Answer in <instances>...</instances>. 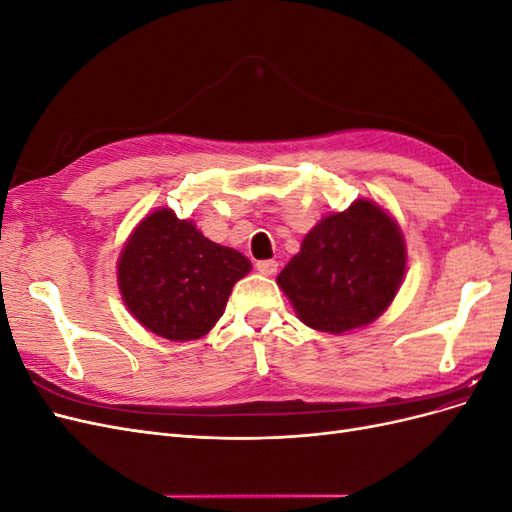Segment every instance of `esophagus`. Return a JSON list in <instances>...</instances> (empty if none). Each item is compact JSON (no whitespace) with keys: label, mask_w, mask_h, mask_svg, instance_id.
Wrapping results in <instances>:
<instances>
[{"label":"esophagus","mask_w":512,"mask_h":512,"mask_svg":"<svg viewBox=\"0 0 512 512\" xmlns=\"http://www.w3.org/2000/svg\"><path fill=\"white\" fill-rule=\"evenodd\" d=\"M256 269L265 275H275L277 271V260H258Z\"/></svg>","instance_id":"obj_1"}]
</instances>
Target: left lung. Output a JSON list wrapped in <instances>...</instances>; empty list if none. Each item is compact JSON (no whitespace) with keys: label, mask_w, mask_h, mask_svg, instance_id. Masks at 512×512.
<instances>
[{"label":"left lung","mask_w":512,"mask_h":512,"mask_svg":"<svg viewBox=\"0 0 512 512\" xmlns=\"http://www.w3.org/2000/svg\"><path fill=\"white\" fill-rule=\"evenodd\" d=\"M406 271V245L378 205L356 200L324 218L277 275L299 318L316 331L346 333L391 305Z\"/></svg>","instance_id":"obj_1"}]
</instances>
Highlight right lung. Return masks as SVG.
<instances>
[{"label":"right lung","mask_w":512,"mask_h":512,"mask_svg":"<svg viewBox=\"0 0 512 512\" xmlns=\"http://www.w3.org/2000/svg\"><path fill=\"white\" fill-rule=\"evenodd\" d=\"M250 269L237 250L158 209L134 230L117 271L121 297L143 327L170 342H190L211 331L232 286Z\"/></svg>","instance_id":"right-lung-1"}]
</instances>
